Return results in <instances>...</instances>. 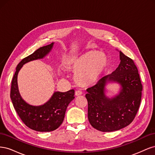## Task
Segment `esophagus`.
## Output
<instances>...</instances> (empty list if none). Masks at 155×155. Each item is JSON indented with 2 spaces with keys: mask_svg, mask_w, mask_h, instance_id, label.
Wrapping results in <instances>:
<instances>
[{
  "mask_svg": "<svg viewBox=\"0 0 155 155\" xmlns=\"http://www.w3.org/2000/svg\"><path fill=\"white\" fill-rule=\"evenodd\" d=\"M81 94H82V92L80 91H76V92H75V95H76V96H79Z\"/></svg>",
  "mask_w": 155,
  "mask_h": 155,
  "instance_id": "esophagus-1",
  "label": "esophagus"
}]
</instances>
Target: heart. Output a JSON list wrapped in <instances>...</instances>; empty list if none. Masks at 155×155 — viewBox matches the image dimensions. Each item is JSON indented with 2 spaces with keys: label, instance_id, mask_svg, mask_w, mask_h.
Segmentation results:
<instances>
[{
  "label": "heart",
  "instance_id": "obj_1",
  "mask_svg": "<svg viewBox=\"0 0 155 155\" xmlns=\"http://www.w3.org/2000/svg\"><path fill=\"white\" fill-rule=\"evenodd\" d=\"M108 65L107 55L97 50H90L79 57L67 61L64 67L75 73V79L83 86L96 83Z\"/></svg>",
  "mask_w": 155,
  "mask_h": 155
}]
</instances>
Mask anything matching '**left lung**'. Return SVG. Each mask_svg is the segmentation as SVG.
<instances>
[{"label": "left lung", "mask_w": 155, "mask_h": 155, "mask_svg": "<svg viewBox=\"0 0 155 155\" xmlns=\"http://www.w3.org/2000/svg\"><path fill=\"white\" fill-rule=\"evenodd\" d=\"M119 52L120 63L117 68L87 89L88 121L94 128L102 132H112L129 125L141 101L142 85L138 68L132 59ZM112 82L119 84V91L109 97L106 85Z\"/></svg>", "instance_id": "obj_1"}]
</instances>
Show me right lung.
Masks as SVG:
<instances>
[{"mask_svg": "<svg viewBox=\"0 0 155 155\" xmlns=\"http://www.w3.org/2000/svg\"><path fill=\"white\" fill-rule=\"evenodd\" d=\"M54 43L35 50L18 64L11 87L10 97L18 116L28 127L39 132H50L57 129L63 123L69 104L74 99V90L54 92L49 100L39 106L31 105L21 97L18 91L17 76L25 64L31 61L43 59L52 50Z\"/></svg>", "mask_w": 155, "mask_h": 155, "instance_id": "add662e5", "label": "right lung"}]
</instances>
